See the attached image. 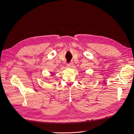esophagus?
<instances>
[{
	"mask_svg": "<svg viewBox=\"0 0 134 134\" xmlns=\"http://www.w3.org/2000/svg\"><path fill=\"white\" fill-rule=\"evenodd\" d=\"M72 65H73V63H72V62H71V63H68V64H67V66H68V67H69V68L72 67Z\"/></svg>",
	"mask_w": 134,
	"mask_h": 134,
	"instance_id": "obj_1",
	"label": "esophagus"
}]
</instances>
